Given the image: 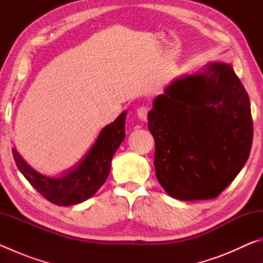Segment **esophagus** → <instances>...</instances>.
Listing matches in <instances>:
<instances>
[{"label":"esophagus","instance_id":"esophagus-1","mask_svg":"<svg viewBox=\"0 0 263 263\" xmlns=\"http://www.w3.org/2000/svg\"><path fill=\"white\" fill-rule=\"evenodd\" d=\"M147 114H148V109L146 106H140V108L137 109V115L141 121H147Z\"/></svg>","mask_w":263,"mask_h":263}]
</instances>
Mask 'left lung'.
<instances>
[{"label": "left lung", "mask_w": 263, "mask_h": 263, "mask_svg": "<svg viewBox=\"0 0 263 263\" xmlns=\"http://www.w3.org/2000/svg\"><path fill=\"white\" fill-rule=\"evenodd\" d=\"M147 119L155 175L173 198L217 197L249 157L251 103L230 64L210 62L174 80L155 97Z\"/></svg>", "instance_id": "1"}]
</instances>
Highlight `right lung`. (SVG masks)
<instances>
[{
	"mask_svg": "<svg viewBox=\"0 0 263 263\" xmlns=\"http://www.w3.org/2000/svg\"><path fill=\"white\" fill-rule=\"evenodd\" d=\"M126 111L102 128L96 140L75 166L58 176H47L35 171L12 148L15 162L30 184L47 201L69 206L90 198L104 184L110 173L111 160L125 138Z\"/></svg>",
	"mask_w": 263,
	"mask_h": 263,
	"instance_id": "obj_1",
	"label": "right lung"
}]
</instances>
